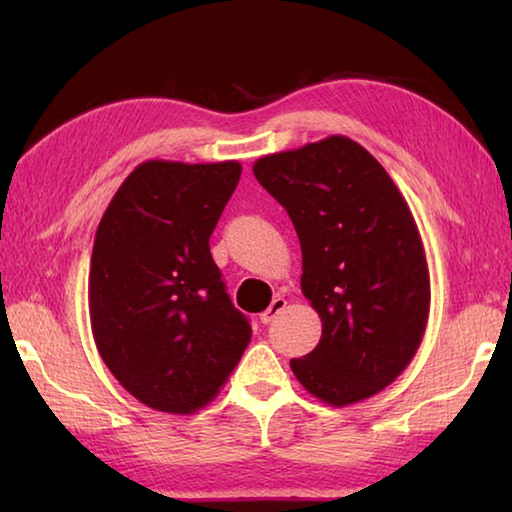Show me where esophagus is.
Listing matches in <instances>:
<instances>
[{"label": "esophagus", "mask_w": 512, "mask_h": 512, "mask_svg": "<svg viewBox=\"0 0 512 512\" xmlns=\"http://www.w3.org/2000/svg\"><path fill=\"white\" fill-rule=\"evenodd\" d=\"M284 307H287V300H284L282 296L273 298V302H271V305H268V309H266V311H262V314H259V320H262L264 325L273 323V320L282 314Z\"/></svg>", "instance_id": "34e87169"}]
</instances>
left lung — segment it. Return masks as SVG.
<instances>
[{
	"mask_svg": "<svg viewBox=\"0 0 512 512\" xmlns=\"http://www.w3.org/2000/svg\"><path fill=\"white\" fill-rule=\"evenodd\" d=\"M253 173L291 216L300 287L323 323L316 348L291 359L293 375L332 406L372 397L409 366L429 318V268L409 205L343 135L264 155Z\"/></svg>",
	"mask_w": 512,
	"mask_h": 512,
	"instance_id": "8db88e82",
	"label": "left lung"
}]
</instances>
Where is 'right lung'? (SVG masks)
Returning <instances> with one entry per match:
<instances>
[{"instance_id":"add662e5","label":"right lung","mask_w":512,"mask_h":512,"mask_svg":"<svg viewBox=\"0 0 512 512\" xmlns=\"http://www.w3.org/2000/svg\"><path fill=\"white\" fill-rule=\"evenodd\" d=\"M239 162H142L112 196L90 266L94 343L112 375L155 411L187 415L216 397L250 343L210 237Z\"/></svg>"}]
</instances>
